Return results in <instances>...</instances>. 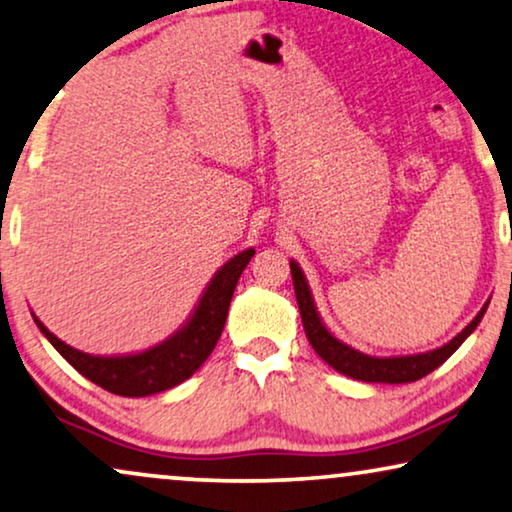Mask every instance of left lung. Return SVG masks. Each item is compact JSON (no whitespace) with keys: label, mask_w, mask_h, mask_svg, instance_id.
<instances>
[{"label":"left lung","mask_w":512,"mask_h":512,"mask_svg":"<svg viewBox=\"0 0 512 512\" xmlns=\"http://www.w3.org/2000/svg\"><path fill=\"white\" fill-rule=\"evenodd\" d=\"M290 271H292V283H295V295H297L299 313H302L306 339H309L313 351H316L327 365L335 367L337 372H342L346 377L358 379V381H370V384H410V381H417L421 377H426V374H431L435 367L445 363V360L452 356L463 342H466L470 332L480 325V320L485 316L487 304H489L487 302L482 306L478 316L470 320V323L463 327L452 342L440 346V349L414 353V356L377 358V356H367V353L339 342V339L327 330L323 320H320V313L316 309V304H313L309 283H306L304 271L299 269V264L295 260H290Z\"/></svg>","instance_id":"8db88e82"}]
</instances>
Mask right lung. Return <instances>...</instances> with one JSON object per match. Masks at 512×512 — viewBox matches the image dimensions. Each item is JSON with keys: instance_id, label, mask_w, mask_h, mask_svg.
I'll use <instances>...</instances> for the list:
<instances>
[{"instance_id": "1", "label": "right lung", "mask_w": 512, "mask_h": 512, "mask_svg": "<svg viewBox=\"0 0 512 512\" xmlns=\"http://www.w3.org/2000/svg\"><path fill=\"white\" fill-rule=\"evenodd\" d=\"M252 255H255V250L248 248L217 269V274L208 283L206 292L201 295L187 323L175 335H170L147 351L128 353V356H91V353L77 351L74 346L65 344L63 339H58L34 313L32 318L42 330V335L53 344V349L74 370L91 379L93 384L105 388V391L126 395V398H142V395L168 391V388L192 377L213 353L217 339L224 330V323H227L236 283L243 269L248 267Z\"/></svg>"}]
</instances>
